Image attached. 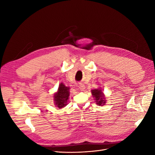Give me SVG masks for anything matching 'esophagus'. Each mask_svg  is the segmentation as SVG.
Here are the masks:
<instances>
[{"label":"esophagus","mask_w":155,"mask_h":155,"mask_svg":"<svg viewBox=\"0 0 155 155\" xmlns=\"http://www.w3.org/2000/svg\"><path fill=\"white\" fill-rule=\"evenodd\" d=\"M79 90H80L81 91H85V86L84 85H81L80 86H79Z\"/></svg>","instance_id":"obj_1"}]
</instances>
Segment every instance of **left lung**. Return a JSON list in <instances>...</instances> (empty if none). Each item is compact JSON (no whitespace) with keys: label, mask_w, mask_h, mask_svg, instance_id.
Returning <instances> with one entry per match:
<instances>
[{"label":"left lung","mask_w":155,"mask_h":155,"mask_svg":"<svg viewBox=\"0 0 155 155\" xmlns=\"http://www.w3.org/2000/svg\"><path fill=\"white\" fill-rule=\"evenodd\" d=\"M92 95L96 104L99 106H104L106 104V98L104 92L100 88H95L91 91Z\"/></svg>","instance_id":"8db88e82"}]
</instances>
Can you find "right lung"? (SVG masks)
<instances>
[{
  "label": "right lung",
  "mask_w": 155,
  "mask_h": 155,
  "mask_svg": "<svg viewBox=\"0 0 155 155\" xmlns=\"http://www.w3.org/2000/svg\"><path fill=\"white\" fill-rule=\"evenodd\" d=\"M70 87H67L63 83H61L57 92L54 93V105L59 109H62L67 105L70 96Z\"/></svg>",
  "instance_id": "add662e5"
}]
</instances>
